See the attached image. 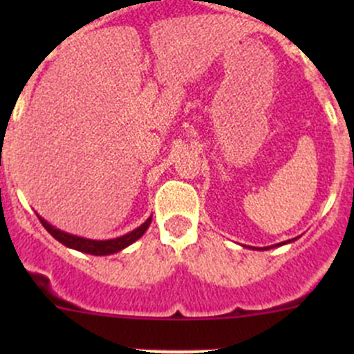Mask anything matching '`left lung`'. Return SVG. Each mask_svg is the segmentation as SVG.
I'll return each instance as SVG.
<instances>
[{"mask_svg": "<svg viewBox=\"0 0 354 354\" xmlns=\"http://www.w3.org/2000/svg\"><path fill=\"white\" fill-rule=\"evenodd\" d=\"M284 243H288V241H283V245H284ZM266 250H267V248H266Z\"/></svg>", "mask_w": 354, "mask_h": 354, "instance_id": "left-lung-1", "label": "left lung"}]
</instances>
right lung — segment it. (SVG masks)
Instances as JSON below:
<instances>
[{"label":"right lung","instance_id":"obj_1","mask_svg":"<svg viewBox=\"0 0 354 354\" xmlns=\"http://www.w3.org/2000/svg\"><path fill=\"white\" fill-rule=\"evenodd\" d=\"M39 221H41L42 226L48 230V233L51 234L53 238H56L59 243L68 246V248L78 250V252H84V253H91V255H111V253L120 252V250L127 248L128 245H131L133 241H137L138 238H140L142 234L147 231V227L151 226L152 217H149V219L145 221L140 227H137V230L131 231V233L124 234V236H120V238H114V240H104V241L87 240V238H80V236H75V234H68V233H65V231H59V230H56V227H53L51 224L46 223L42 217H39Z\"/></svg>","mask_w":354,"mask_h":354}]
</instances>
